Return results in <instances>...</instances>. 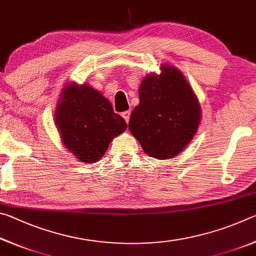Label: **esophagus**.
I'll use <instances>...</instances> for the list:
<instances>
[{"label": "esophagus", "instance_id": "obj_1", "mask_svg": "<svg viewBox=\"0 0 256 256\" xmlns=\"http://www.w3.org/2000/svg\"><path fill=\"white\" fill-rule=\"evenodd\" d=\"M130 115H131V112L130 110H126V112H122V116H123V118L126 120V122H128V120H130Z\"/></svg>", "mask_w": 256, "mask_h": 256}]
</instances>
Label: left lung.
Masks as SVG:
<instances>
[{
	"mask_svg": "<svg viewBox=\"0 0 256 256\" xmlns=\"http://www.w3.org/2000/svg\"><path fill=\"white\" fill-rule=\"evenodd\" d=\"M162 73H150L138 88L128 130L144 152L160 160L178 154L198 131L201 107L182 72L162 64Z\"/></svg>",
	"mask_w": 256,
	"mask_h": 256,
	"instance_id": "obj_1",
	"label": "left lung"
}]
</instances>
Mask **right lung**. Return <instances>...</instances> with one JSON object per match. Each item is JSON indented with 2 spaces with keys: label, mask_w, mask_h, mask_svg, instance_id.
Segmentation results:
<instances>
[{
  "label": "right lung",
  "mask_w": 256,
  "mask_h": 256,
  "mask_svg": "<svg viewBox=\"0 0 256 256\" xmlns=\"http://www.w3.org/2000/svg\"><path fill=\"white\" fill-rule=\"evenodd\" d=\"M55 125L66 148L82 162H96L110 141L126 130L112 104L89 84H68L55 110Z\"/></svg>",
  "instance_id": "1"
}]
</instances>
